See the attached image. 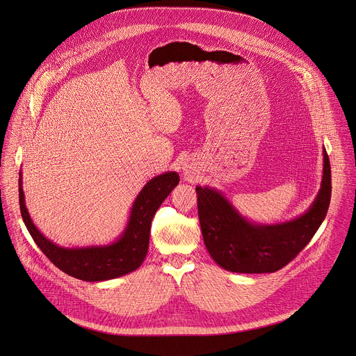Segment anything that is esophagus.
Masks as SVG:
<instances>
[{"mask_svg": "<svg viewBox=\"0 0 356 356\" xmlns=\"http://www.w3.org/2000/svg\"><path fill=\"white\" fill-rule=\"evenodd\" d=\"M183 170H184V176L187 177V179H191L193 177V175H194V169H191V166H184L183 168Z\"/></svg>", "mask_w": 356, "mask_h": 356, "instance_id": "34e87169", "label": "esophagus"}]
</instances>
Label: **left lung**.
<instances>
[{
  "mask_svg": "<svg viewBox=\"0 0 356 356\" xmlns=\"http://www.w3.org/2000/svg\"><path fill=\"white\" fill-rule=\"evenodd\" d=\"M195 191L201 232L212 259L234 273H273L308 245L325 220L332 198L330 161L323 148V176L315 201L305 213L283 223H254L219 190L197 186Z\"/></svg>",
  "mask_w": 356,
  "mask_h": 356,
  "instance_id": "left-lung-1",
  "label": "left lung"
}]
</instances>
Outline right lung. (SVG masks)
Masks as SVG:
<instances>
[{
    "instance_id": "right-lung-1",
    "label": "right lung",
    "mask_w": 356,
    "mask_h": 356,
    "mask_svg": "<svg viewBox=\"0 0 356 356\" xmlns=\"http://www.w3.org/2000/svg\"><path fill=\"white\" fill-rule=\"evenodd\" d=\"M176 172H165L151 179L133 202L123 233L106 245L65 248L54 244L34 226L24 202L22 172H19V207L22 219L37 247L66 275L84 282H105L138 269L148 252L151 222L172 190L179 184Z\"/></svg>"
}]
</instances>
